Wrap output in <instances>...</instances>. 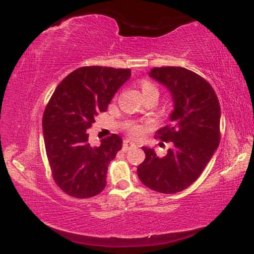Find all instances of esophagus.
Wrapping results in <instances>:
<instances>
[{"label":"esophagus","instance_id":"esophagus-1","mask_svg":"<svg viewBox=\"0 0 254 254\" xmlns=\"http://www.w3.org/2000/svg\"><path fill=\"white\" fill-rule=\"evenodd\" d=\"M136 145H137V144L134 143L133 140H131V139H125V140L123 141V150H124V151H127V150H129V148L136 146Z\"/></svg>","mask_w":254,"mask_h":254}]
</instances>
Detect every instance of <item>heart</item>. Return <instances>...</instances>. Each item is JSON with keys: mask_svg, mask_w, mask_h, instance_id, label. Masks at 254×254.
I'll list each match as a JSON object with an SVG mask.
<instances>
[{"mask_svg": "<svg viewBox=\"0 0 254 254\" xmlns=\"http://www.w3.org/2000/svg\"><path fill=\"white\" fill-rule=\"evenodd\" d=\"M140 88H141V92H143L144 96L152 95V94H154V95H159L157 87H155L154 84H152L151 82H148V81H143V82L140 83ZM129 130H130V132H132V133H138L139 132V127L136 124H131V125H129Z\"/></svg>", "mask_w": 254, "mask_h": 254, "instance_id": "b5f03b06", "label": "heart"}]
</instances>
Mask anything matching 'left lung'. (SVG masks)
I'll list each match as a JSON object with an SVG mask.
<instances>
[{
	"mask_svg": "<svg viewBox=\"0 0 254 254\" xmlns=\"http://www.w3.org/2000/svg\"><path fill=\"white\" fill-rule=\"evenodd\" d=\"M148 75L170 92L173 102L170 124L158 137L172 141L165 157L144 146L145 160L138 178L152 190L175 194L189 187L210 161L219 145L221 108L212 87L184 67H154Z\"/></svg>",
	"mask_w": 254,
	"mask_h": 254,
	"instance_id": "8db88e82",
	"label": "left lung"
}]
</instances>
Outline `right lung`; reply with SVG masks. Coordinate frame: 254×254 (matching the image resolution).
<instances>
[{"mask_svg":"<svg viewBox=\"0 0 254 254\" xmlns=\"http://www.w3.org/2000/svg\"><path fill=\"white\" fill-rule=\"evenodd\" d=\"M130 76L131 69L81 67L59 83L47 103L43 115L46 154L54 181L67 195L93 197L106 187L108 165L123 140L113 134L92 146L87 130Z\"/></svg>","mask_w":254,"mask_h":254,"instance_id":"right-lung-1","label":"right lung"}]
</instances>
